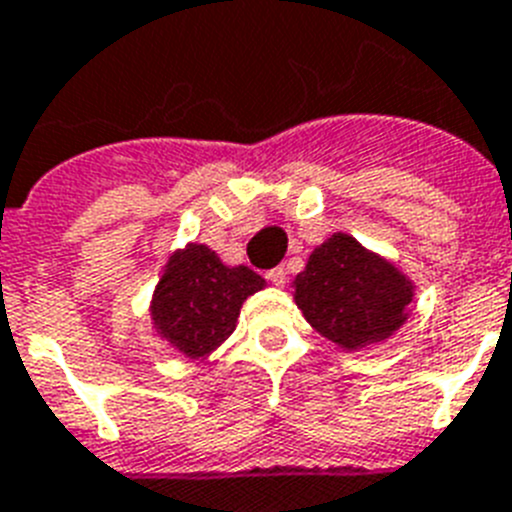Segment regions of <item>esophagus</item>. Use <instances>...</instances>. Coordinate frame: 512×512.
<instances>
[{
	"label": "esophagus",
	"mask_w": 512,
	"mask_h": 512,
	"mask_svg": "<svg viewBox=\"0 0 512 512\" xmlns=\"http://www.w3.org/2000/svg\"><path fill=\"white\" fill-rule=\"evenodd\" d=\"M265 278H268L273 286H283V283H286V268H283V265H278V268L268 270V273H265Z\"/></svg>",
	"instance_id": "34e87169"
}]
</instances>
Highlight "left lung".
<instances>
[{"instance_id":"left-lung-1","label":"left lung","mask_w":512,"mask_h":512,"mask_svg":"<svg viewBox=\"0 0 512 512\" xmlns=\"http://www.w3.org/2000/svg\"><path fill=\"white\" fill-rule=\"evenodd\" d=\"M411 299L414 283L401 270L341 231L294 278V302L309 325L349 351L393 336L409 320Z\"/></svg>"}]
</instances>
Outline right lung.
<instances>
[{
    "instance_id": "1",
    "label": "right lung",
    "mask_w": 512,
    "mask_h": 512,
    "mask_svg": "<svg viewBox=\"0 0 512 512\" xmlns=\"http://www.w3.org/2000/svg\"><path fill=\"white\" fill-rule=\"evenodd\" d=\"M265 289L247 265H223L205 244L176 249L153 291L150 317L163 341L190 359H203L234 333L244 299Z\"/></svg>"
}]
</instances>
